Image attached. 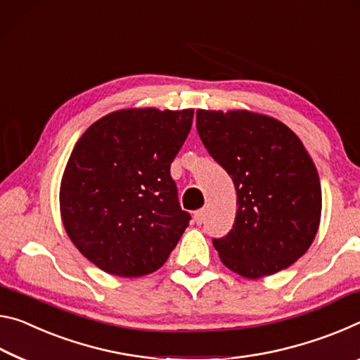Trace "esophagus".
Listing matches in <instances>:
<instances>
[{"label":"esophagus","mask_w":360,"mask_h":360,"mask_svg":"<svg viewBox=\"0 0 360 360\" xmlns=\"http://www.w3.org/2000/svg\"><path fill=\"white\" fill-rule=\"evenodd\" d=\"M194 221L198 223V225H202L204 223V219H205V210L204 209H201V210H196L194 212Z\"/></svg>","instance_id":"34e87169"}]
</instances>
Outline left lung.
Returning a JSON list of instances; mask_svg holds the SVG:
<instances>
[{"label": "left lung", "mask_w": 360, "mask_h": 360, "mask_svg": "<svg viewBox=\"0 0 360 360\" xmlns=\"http://www.w3.org/2000/svg\"><path fill=\"white\" fill-rule=\"evenodd\" d=\"M196 127L238 196L233 229L214 239L221 263L247 279L288 268L313 244L322 210L319 174L302 140L247 110H198Z\"/></svg>", "instance_id": "obj_1"}]
</instances>
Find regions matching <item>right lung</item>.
Returning <instances> with one entry per match:
<instances>
[{"label": "right lung", "mask_w": 360, "mask_h": 360, "mask_svg": "<svg viewBox=\"0 0 360 360\" xmlns=\"http://www.w3.org/2000/svg\"><path fill=\"white\" fill-rule=\"evenodd\" d=\"M194 111L126 108L76 141L60 184L68 238L87 260L120 278L150 274L167 262L190 223L170 164Z\"/></svg>", "instance_id": "obj_1"}]
</instances>
